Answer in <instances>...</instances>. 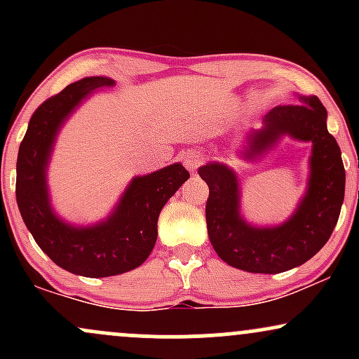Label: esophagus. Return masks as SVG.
Segmentation results:
<instances>
[{
	"label": "esophagus",
	"instance_id": "34e87169",
	"mask_svg": "<svg viewBox=\"0 0 359 359\" xmlns=\"http://www.w3.org/2000/svg\"><path fill=\"white\" fill-rule=\"evenodd\" d=\"M184 165L189 168V172H196L197 167H199V162H201V154L199 151H194V150H187L184 154Z\"/></svg>",
	"mask_w": 359,
	"mask_h": 359
}]
</instances>
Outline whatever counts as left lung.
Here are the masks:
<instances>
[{"mask_svg": "<svg viewBox=\"0 0 359 359\" xmlns=\"http://www.w3.org/2000/svg\"><path fill=\"white\" fill-rule=\"evenodd\" d=\"M302 104L277 106L250 130L238 155L258 160L283 137L312 145L307 187L287 221L255 226L241 214L240 179L231 167L208 162L199 168L208 184V234L217 257L250 273H282L311 259L331 238L344 201L346 172L336 138L327 131V111L316 96H299Z\"/></svg>", "mask_w": 359, "mask_h": 359, "instance_id": "left-lung-1", "label": "left lung"}]
</instances>
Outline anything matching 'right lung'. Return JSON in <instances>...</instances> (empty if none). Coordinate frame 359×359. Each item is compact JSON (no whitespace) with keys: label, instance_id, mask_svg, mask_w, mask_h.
I'll list each match as a JSON object with an SVG mask.
<instances>
[{"label":"right lung","instance_id":"1","mask_svg":"<svg viewBox=\"0 0 359 359\" xmlns=\"http://www.w3.org/2000/svg\"><path fill=\"white\" fill-rule=\"evenodd\" d=\"M113 86L109 77H84L40 104L16 160V203L28 231L55 265L90 278L125 273L145 262L158 234L160 211L189 179L182 163L133 177L113 211L89 226L72 224L53 211L47 170L57 135L82 101Z\"/></svg>","mask_w":359,"mask_h":359}]
</instances>
